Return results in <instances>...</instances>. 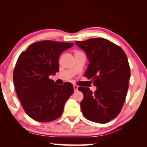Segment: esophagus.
<instances>
[{
  "label": "esophagus",
  "mask_w": 147,
  "mask_h": 147,
  "mask_svg": "<svg viewBox=\"0 0 147 147\" xmlns=\"http://www.w3.org/2000/svg\"><path fill=\"white\" fill-rule=\"evenodd\" d=\"M73 88H74V90L77 91L78 90V86L77 85H73Z\"/></svg>",
  "instance_id": "1"
}]
</instances>
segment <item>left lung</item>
Here are the masks:
<instances>
[{
	"label": "left lung",
	"instance_id": "obj_1",
	"mask_svg": "<svg viewBox=\"0 0 147 147\" xmlns=\"http://www.w3.org/2000/svg\"><path fill=\"white\" fill-rule=\"evenodd\" d=\"M85 52L89 65L84 76L92 79L97 90L79 87L84 99L80 103L84 116L92 122L106 124L119 113L127 94L131 77L125 52L103 38L76 41Z\"/></svg>",
	"mask_w": 147,
	"mask_h": 147
}]
</instances>
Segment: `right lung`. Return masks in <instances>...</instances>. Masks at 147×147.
<instances>
[{
    "instance_id": "add662e5",
    "label": "right lung",
    "mask_w": 147,
    "mask_h": 147,
    "mask_svg": "<svg viewBox=\"0 0 147 147\" xmlns=\"http://www.w3.org/2000/svg\"><path fill=\"white\" fill-rule=\"evenodd\" d=\"M73 45L36 42L18 57L13 73L15 90L25 112L37 122H48L59 117L65 102L73 93L71 83L58 85L49 79L59 70L61 54Z\"/></svg>"
}]
</instances>
